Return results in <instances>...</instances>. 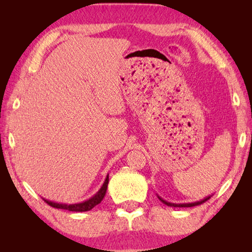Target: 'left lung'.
Masks as SVG:
<instances>
[{
    "label": "left lung",
    "instance_id": "8db88e82",
    "mask_svg": "<svg viewBox=\"0 0 252 252\" xmlns=\"http://www.w3.org/2000/svg\"><path fill=\"white\" fill-rule=\"evenodd\" d=\"M158 198H159L162 202L164 204H167L169 207H178V208H189V207H194V206H199V204H202L204 201H207L208 199H210V195L207 198H204L203 200H200V201H195V202H191V203H172V202H169V201H165V200L162 199L161 197L158 195Z\"/></svg>",
    "mask_w": 252,
    "mask_h": 252
}]
</instances>
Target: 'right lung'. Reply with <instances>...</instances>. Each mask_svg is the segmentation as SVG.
Wrapping results in <instances>:
<instances>
[{
  "label": "right lung",
  "instance_id": "obj_1",
  "mask_svg": "<svg viewBox=\"0 0 252 252\" xmlns=\"http://www.w3.org/2000/svg\"><path fill=\"white\" fill-rule=\"evenodd\" d=\"M108 183H109V174L106 176L104 183L102 185L101 189L97 191V192L91 197L90 199L85 200V201L82 202H78V203H72V204H66V203H57L53 201H49V200L43 199L44 201L49 204V206L57 208V209H64V210H69V211H76V212H83V211H89L91 210L92 208H94L96 204H99L102 200H103L106 189H108Z\"/></svg>",
  "mask_w": 252,
  "mask_h": 252
}]
</instances>
